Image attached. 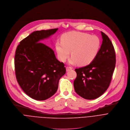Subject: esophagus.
<instances>
[{"label": "esophagus", "instance_id": "34e87169", "mask_svg": "<svg viewBox=\"0 0 130 130\" xmlns=\"http://www.w3.org/2000/svg\"><path fill=\"white\" fill-rule=\"evenodd\" d=\"M72 69V68L71 67H66V71H69Z\"/></svg>", "mask_w": 130, "mask_h": 130}]
</instances>
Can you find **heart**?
Wrapping results in <instances>:
<instances>
[{"mask_svg":"<svg viewBox=\"0 0 130 130\" xmlns=\"http://www.w3.org/2000/svg\"><path fill=\"white\" fill-rule=\"evenodd\" d=\"M61 41L56 43V50L59 60L64 62L71 55V64L84 66L90 63L95 58L100 46L98 37L88 33L72 31L64 34Z\"/></svg>","mask_w":130,"mask_h":130,"instance_id":"heart-1","label":"heart"}]
</instances>
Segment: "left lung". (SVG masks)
I'll return each mask as SVG.
<instances>
[{"label":"left lung","mask_w":130,"mask_h":130,"mask_svg":"<svg viewBox=\"0 0 130 130\" xmlns=\"http://www.w3.org/2000/svg\"><path fill=\"white\" fill-rule=\"evenodd\" d=\"M101 33L102 43L95 58L90 64L75 70L77 73L74 81L75 91L86 99H96L106 92L115 68L114 46L106 34Z\"/></svg>","instance_id":"left-lung-1"}]
</instances>
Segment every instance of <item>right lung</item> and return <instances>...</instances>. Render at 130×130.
Segmentation results:
<instances>
[{"label":"right lung","instance_id":"1","mask_svg":"<svg viewBox=\"0 0 130 130\" xmlns=\"http://www.w3.org/2000/svg\"><path fill=\"white\" fill-rule=\"evenodd\" d=\"M58 29L37 31L22 40L14 59L17 81L23 92L36 100H44L57 91L59 80L66 73L64 64L54 52L39 42L54 34Z\"/></svg>","mask_w":130,"mask_h":130}]
</instances>
